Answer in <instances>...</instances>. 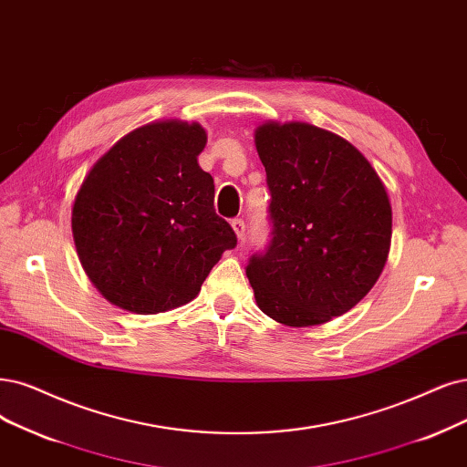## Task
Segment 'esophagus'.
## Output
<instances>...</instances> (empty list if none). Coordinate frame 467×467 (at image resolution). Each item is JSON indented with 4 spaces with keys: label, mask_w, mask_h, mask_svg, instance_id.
I'll list each match as a JSON object with an SVG mask.
<instances>
[{
    "label": "esophagus",
    "mask_w": 467,
    "mask_h": 467,
    "mask_svg": "<svg viewBox=\"0 0 467 467\" xmlns=\"http://www.w3.org/2000/svg\"><path fill=\"white\" fill-rule=\"evenodd\" d=\"M231 224H233V229H234V233H236L238 240H243V238H244V233H246V223H244V219L234 217V219L231 221Z\"/></svg>",
    "instance_id": "esophagus-1"
}]
</instances>
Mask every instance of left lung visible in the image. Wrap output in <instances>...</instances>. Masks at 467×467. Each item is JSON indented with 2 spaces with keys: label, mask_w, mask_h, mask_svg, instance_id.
Masks as SVG:
<instances>
[{
  "label": "left lung",
  "mask_w": 467,
  "mask_h": 467,
  "mask_svg": "<svg viewBox=\"0 0 467 467\" xmlns=\"http://www.w3.org/2000/svg\"><path fill=\"white\" fill-rule=\"evenodd\" d=\"M265 167L269 243L246 275L264 314L288 327L331 321L377 283L392 212L375 169L350 142L306 123L255 130Z\"/></svg>",
  "instance_id": "8db88e82"
}]
</instances>
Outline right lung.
<instances>
[{
	"mask_svg": "<svg viewBox=\"0 0 467 467\" xmlns=\"http://www.w3.org/2000/svg\"><path fill=\"white\" fill-rule=\"evenodd\" d=\"M200 125L163 120L129 132L90 169L73 205L80 264L111 304L160 314L194 300L231 224L215 213V184L198 165Z\"/></svg>",
	"mask_w": 467,
	"mask_h": 467,
	"instance_id": "add662e5",
	"label": "right lung"
}]
</instances>
